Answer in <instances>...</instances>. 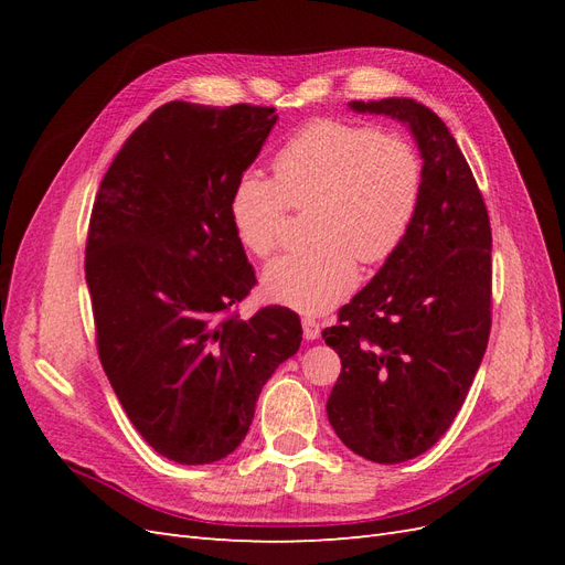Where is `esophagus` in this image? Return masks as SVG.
<instances>
[{
    "mask_svg": "<svg viewBox=\"0 0 565 565\" xmlns=\"http://www.w3.org/2000/svg\"><path fill=\"white\" fill-rule=\"evenodd\" d=\"M301 328H303V337L309 339V341H313V339H318L320 337V324H318V320L316 318H301Z\"/></svg>",
    "mask_w": 565,
    "mask_h": 565,
    "instance_id": "1",
    "label": "esophagus"
}]
</instances>
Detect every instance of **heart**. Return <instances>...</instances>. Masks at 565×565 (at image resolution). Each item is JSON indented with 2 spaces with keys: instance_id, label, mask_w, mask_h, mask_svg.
I'll list each match as a JSON object with an SVG mask.
<instances>
[{
  "instance_id": "b5f03b06",
  "label": "heart",
  "mask_w": 565,
  "mask_h": 565,
  "mask_svg": "<svg viewBox=\"0 0 565 565\" xmlns=\"http://www.w3.org/2000/svg\"><path fill=\"white\" fill-rule=\"evenodd\" d=\"M422 191L415 148L372 127L318 119L273 158V181L254 172L233 185L228 216L237 241L270 256L280 245L287 204L313 202V245L287 252L264 270V292L301 313L330 311L358 280L355 259L382 264L413 224Z\"/></svg>"
}]
</instances>
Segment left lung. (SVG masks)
<instances>
[{"label":"left lung","mask_w":565,"mask_h":565,"mask_svg":"<svg viewBox=\"0 0 565 565\" xmlns=\"http://www.w3.org/2000/svg\"><path fill=\"white\" fill-rule=\"evenodd\" d=\"M407 125L422 156L413 224L322 330L341 358L328 417L341 443L401 465L450 429L490 337L492 233L481 191L446 122L413 98L351 100Z\"/></svg>","instance_id":"obj_1"}]
</instances>
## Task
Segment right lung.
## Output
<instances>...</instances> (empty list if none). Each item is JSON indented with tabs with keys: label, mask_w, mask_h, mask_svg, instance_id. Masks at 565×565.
<instances>
[{
	"label": "right lung",
	"mask_w": 565,
	"mask_h": 565,
	"mask_svg": "<svg viewBox=\"0 0 565 565\" xmlns=\"http://www.w3.org/2000/svg\"><path fill=\"white\" fill-rule=\"evenodd\" d=\"M276 122V108L164 104L117 152L92 210L100 365L136 431L179 465L241 446L264 384L301 344L282 306L228 313L256 285L228 202Z\"/></svg>",
	"instance_id": "1"
}]
</instances>
